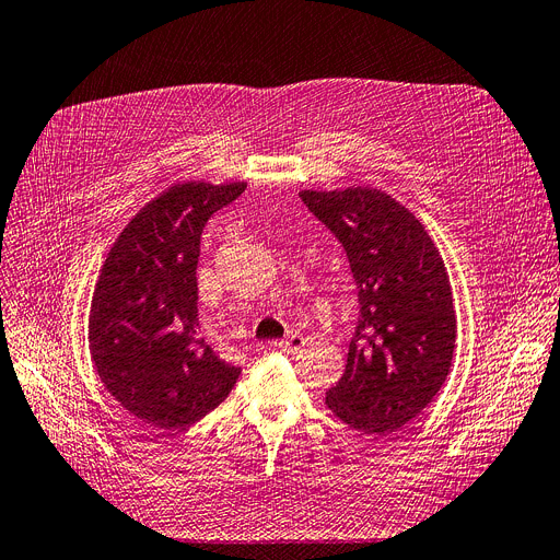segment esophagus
I'll return each mask as SVG.
<instances>
[{
	"label": "esophagus",
	"mask_w": 560,
	"mask_h": 560,
	"mask_svg": "<svg viewBox=\"0 0 560 560\" xmlns=\"http://www.w3.org/2000/svg\"><path fill=\"white\" fill-rule=\"evenodd\" d=\"M304 346H306V338L302 334H290L288 338L275 340V343H272L275 350H281V352H288V354L300 352Z\"/></svg>",
	"instance_id": "obj_1"
}]
</instances>
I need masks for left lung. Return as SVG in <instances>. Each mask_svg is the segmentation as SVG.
I'll return each instance as SVG.
<instances>
[{"label": "left lung", "instance_id": "1", "mask_svg": "<svg viewBox=\"0 0 560 560\" xmlns=\"http://www.w3.org/2000/svg\"><path fill=\"white\" fill-rule=\"evenodd\" d=\"M336 235L357 283L359 320L327 407L363 434L396 432L444 386L457 320L446 265L425 226L375 187L302 189Z\"/></svg>", "mask_w": 560, "mask_h": 560}]
</instances>
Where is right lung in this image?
Returning a JSON list of instances; mask_svg holds the SVG:
<instances>
[{
  "label": "right lung",
  "mask_w": 560,
  "mask_h": 560,
  "mask_svg": "<svg viewBox=\"0 0 560 560\" xmlns=\"http://www.w3.org/2000/svg\"><path fill=\"white\" fill-rule=\"evenodd\" d=\"M245 187L172 185L132 217L103 262L89 311L91 361L120 407L151 428L197 423L240 375L197 334V265L210 214Z\"/></svg>",
  "instance_id": "1"
}]
</instances>
